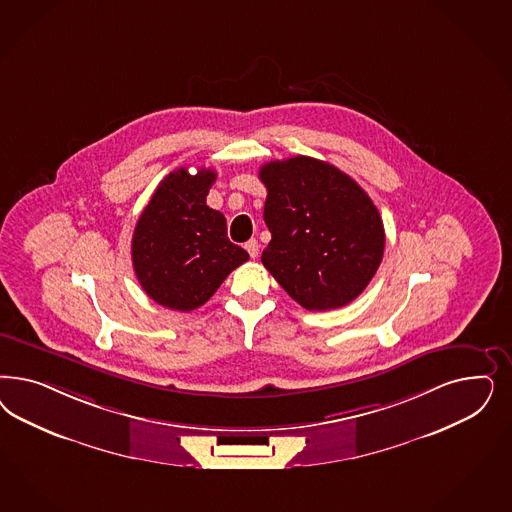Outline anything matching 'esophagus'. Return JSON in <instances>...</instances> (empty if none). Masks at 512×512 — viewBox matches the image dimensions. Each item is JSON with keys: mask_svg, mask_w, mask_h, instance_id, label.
Segmentation results:
<instances>
[{"mask_svg": "<svg viewBox=\"0 0 512 512\" xmlns=\"http://www.w3.org/2000/svg\"><path fill=\"white\" fill-rule=\"evenodd\" d=\"M245 248H247L250 258H256V256H258V250H260V245H258L256 239H248L247 243H245Z\"/></svg>", "mask_w": 512, "mask_h": 512, "instance_id": "obj_1", "label": "esophagus"}]
</instances>
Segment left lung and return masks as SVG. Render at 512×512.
Returning a JSON list of instances; mask_svg holds the SVG:
<instances>
[{"mask_svg":"<svg viewBox=\"0 0 512 512\" xmlns=\"http://www.w3.org/2000/svg\"><path fill=\"white\" fill-rule=\"evenodd\" d=\"M265 269L309 311L345 307L377 273L384 252L379 211L335 165L296 156L262 165Z\"/></svg>","mask_w":512,"mask_h":512,"instance_id":"1","label":"left lung"}]
</instances>
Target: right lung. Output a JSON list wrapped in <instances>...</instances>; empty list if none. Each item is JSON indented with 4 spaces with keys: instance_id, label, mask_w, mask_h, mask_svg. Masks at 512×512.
<instances>
[{
    "instance_id": "1",
    "label": "right lung",
    "mask_w": 512,
    "mask_h": 512,
    "mask_svg": "<svg viewBox=\"0 0 512 512\" xmlns=\"http://www.w3.org/2000/svg\"><path fill=\"white\" fill-rule=\"evenodd\" d=\"M215 179V169H175L137 220L133 271L147 296L167 309H198L248 260L247 250L228 239L224 215L207 205Z\"/></svg>"
}]
</instances>
